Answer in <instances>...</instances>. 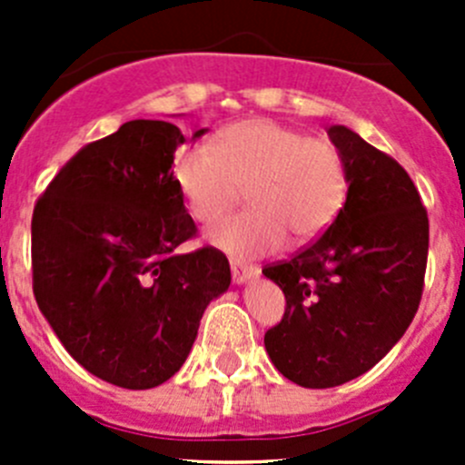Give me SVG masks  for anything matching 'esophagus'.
<instances>
[{
	"mask_svg": "<svg viewBox=\"0 0 465 465\" xmlns=\"http://www.w3.org/2000/svg\"><path fill=\"white\" fill-rule=\"evenodd\" d=\"M259 274H261V270L256 265H247V262L232 259V279H233V283L242 285V283H247V281L256 279Z\"/></svg>",
	"mask_w": 465,
	"mask_h": 465,
	"instance_id": "esophagus-1",
	"label": "esophagus"
}]
</instances>
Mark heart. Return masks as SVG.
Masks as SVG:
<instances>
[{
    "instance_id": "b5f03b06",
    "label": "heart",
    "mask_w": 465,
    "mask_h": 465,
    "mask_svg": "<svg viewBox=\"0 0 465 465\" xmlns=\"http://www.w3.org/2000/svg\"><path fill=\"white\" fill-rule=\"evenodd\" d=\"M173 180L186 209L211 223L245 186L250 209L206 229V241L238 259L317 238L346 200V168L326 139L306 137L272 119H247L215 134L213 145L191 143L175 153Z\"/></svg>"
}]
</instances>
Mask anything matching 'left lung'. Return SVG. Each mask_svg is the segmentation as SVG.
Instances as JSON below:
<instances>
[{"instance_id":"8db88e82","label":"left lung","mask_w":465,"mask_h":465,"mask_svg":"<svg viewBox=\"0 0 465 465\" xmlns=\"http://www.w3.org/2000/svg\"><path fill=\"white\" fill-rule=\"evenodd\" d=\"M328 137L346 168V203L322 238L262 270L285 294L265 351L308 389L362 376L396 346L419 311L430 245L428 211L405 168L346 125Z\"/></svg>"}]
</instances>
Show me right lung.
<instances>
[{
	"mask_svg": "<svg viewBox=\"0 0 465 465\" xmlns=\"http://www.w3.org/2000/svg\"><path fill=\"white\" fill-rule=\"evenodd\" d=\"M184 142L168 121H128L78 150L33 211L37 308L67 353L116 387L175 376L232 283L223 252H177L198 232L171 171Z\"/></svg>",
	"mask_w": 465,
	"mask_h": 465,
	"instance_id": "right-lung-1",
	"label": "right lung"
}]
</instances>
